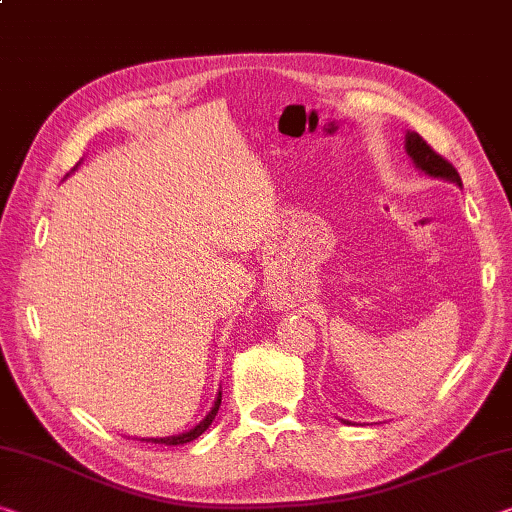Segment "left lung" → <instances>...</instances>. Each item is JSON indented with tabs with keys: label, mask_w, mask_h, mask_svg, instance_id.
<instances>
[{
	"label": "left lung",
	"mask_w": 512,
	"mask_h": 512,
	"mask_svg": "<svg viewBox=\"0 0 512 512\" xmlns=\"http://www.w3.org/2000/svg\"><path fill=\"white\" fill-rule=\"evenodd\" d=\"M405 152H408L412 164H415V168H419L421 173H426L428 177H437V180L453 182L462 189L458 170L453 168L444 157H440V154H437L431 145L421 139L417 132L405 134ZM342 421L344 424H351V421H346V419H342Z\"/></svg>",
	"instance_id": "8db88e82"
}]
</instances>
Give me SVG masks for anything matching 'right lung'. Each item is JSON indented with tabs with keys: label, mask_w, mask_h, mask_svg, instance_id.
Returning a JSON list of instances; mask_svg holds the SVG:
<instances>
[{
	"label": "right lung",
	"mask_w": 512,
	"mask_h": 512,
	"mask_svg": "<svg viewBox=\"0 0 512 512\" xmlns=\"http://www.w3.org/2000/svg\"><path fill=\"white\" fill-rule=\"evenodd\" d=\"M79 166V164H77ZM75 166V168H77ZM72 168V170H75ZM68 177V175H66ZM218 405H221V392L216 394V401H214V405H212V410H209V415L200 421L198 426H193L191 431H186V433H180V435H168V437H148V440H143L145 442H154V444H166V446H180V444H186V442H193L196 440V437H200L202 433L207 431L209 426H212V421H214V417H216V412H218Z\"/></svg>",
	"instance_id": "obj_1"
}]
</instances>
